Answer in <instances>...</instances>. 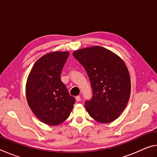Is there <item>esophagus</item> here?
I'll return each instance as SVG.
<instances>
[{"label": "esophagus", "instance_id": "34e87169", "mask_svg": "<svg viewBox=\"0 0 157 157\" xmlns=\"http://www.w3.org/2000/svg\"><path fill=\"white\" fill-rule=\"evenodd\" d=\"M76 100L78 101V102H79V101L81 100V98H80V96H79V95H78V96H76Z\"/></svg>", "mask_w": 157, "mask_h": 157}]
</instances>
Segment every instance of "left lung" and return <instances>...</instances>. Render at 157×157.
I'll return each instance as SVG.
<instances>
[{
    "mask_svg": "<svg viewBox=\"0 0 157 157\" xmlns=\"http://www.w3.org/2000/svg\"><path fill=\"white\" fill-rule=\"evenodd\" d=\"M73 55L86 70L91 84L92 98L84 104L90 116L101 123L116 120L125 109L131 92L125 63L101 46L75 50Z\"/></svg>",
    "mask_w": 157,
    "mask_h": 157,
    "instance_id": "1",
    "label": "left lung"
}]
</instances>
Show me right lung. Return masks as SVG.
Instances as JSON below:
<instances>
[{"instance_id":"obj_1","label":"right lung","mask_w":157,"mask_h":157,"mask_svg":"<svg viewBox=\"0 0 157 157\" xmlns=\"http://www.w3.org/2000/svg\"><path fill=\"white\" fill-rule=\"evenodd\" d=\"M68 52H52L36 61L26 83L28 105L37 118L48 125H57L70 116L75 102L61 80Z\"/></svg>"}]
</instances>
